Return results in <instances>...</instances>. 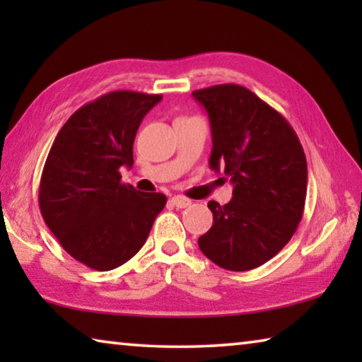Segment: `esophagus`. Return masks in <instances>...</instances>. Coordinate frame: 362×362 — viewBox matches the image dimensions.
<instances>
[{
    "label": "esophagus",
    "mask_w": 362,
    "mask_h": 362,
    "mask_svg": "<svg viewBox=\"0 0 362 362\" xmlns=\"http://www.w3.org/2000/svg\"><path fill=\"white\" fill-rule=\"evenodd\" d=\"M170 203H173L177 209H183V207H188L192 204V199H188L187 196H182V194H177L174 196L173 199H170Z\"/></svg>",
    "instance_id": "esophagus-1"
}]
</instances>
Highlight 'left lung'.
<instances>
[{
    "mask_svg": "<svg viewBox=\"0 0 362 362\" xmlns=\"http://www.w3.org/2000/svg\"><path fill=\"white\" fill-rule=\"evenodd\" d=\"M209 115L211 169L223 170L233 198L209 201L214 223L199 236L201 252L230 272L273 259L296 233L306 198V158L283 115L240 84L193 90Z\"/></svg>",
    "mask_w": 362,
    "mask_h": 362,
    "instance_id": "obj_1",
    "label": "left lung"
}]
</instances>
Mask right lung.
Instances as JSON below:
<instances>
[{
    "instance_id": "1",
    "label": "right lung",
    "mask_w": 362,
    "mask_h": 362,
    "mask_svg": "<svg viewBox=\"0 0 362 362\" xmlns=\"http://www.w3.org/2000/svg\"><path fill=\"white\" fill-rule=\"evenodd\" d=\"M159 94L115 90L73 113L51 146L40 182V209L73 259L108 272L136 255L163 207V193L121 182L132 168L140 122Z\"/></svg>"
}]
</instances>
